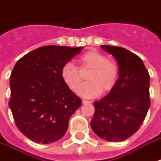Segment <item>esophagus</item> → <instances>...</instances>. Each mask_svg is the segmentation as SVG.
Returning a JSON list of instances; mask_svg holds the SVG:
<instances>
[{
	"label": "esophagus",
	"instance_id": "34e87169",
	"mask_svg": "<svg viewBox=\"0 0 161 161\" xmlns=\"http://www.w3.org/2000/svg\"><path fill=\"white\" fill-rule=\"evenodd\" d=\"M88 103H91L90 101L85 100V99H83V104H88Z\"/></svg>",
	"mask_w": 161,
	"mask_h": 161
}]
</instances>
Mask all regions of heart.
Here are the masks:
<instances>
[{"label": "heart", "instance_id": "obj_1", "mask_svg": "<svg viewBox=\"0 0 161 161\" xmlns=\"http://www.w3.org/2000/svg\"><path fill=\"white\" fill-rule=\"evenodd\" d=\"M79 69L73 63H65L61 76L70 90L77 93L83 81V74L89 71L88 82L81 87L79 93L85 98H93L114 89L119 77V68L115 62L108 60L104 54L96 50H89L78 59Z\"/></svg>", "mask_w": 161, "mask_h": 161}]
</instances>
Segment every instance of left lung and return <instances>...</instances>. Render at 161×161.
I'll list each match as a JSON object with an SVG mask.
<instances>
[{
	"label": "left lung",
	"instance_id": "1",
	"mask_svg": "<svg viewBox=\"0 0 161 161\" xmlns=\"http://www.w3.org/2000/svg\"><path fill=\"white\" fill-rule=\"evenodd\" d=\"M112 54L119 68L116 85L104 98L93 103L91 128L108 141H123L142 125L150 105V74L140 57L120 47L101 45Z\"/></svg>",
	"mask_w": 161,
	"mask_h": 161
}]
</instances>
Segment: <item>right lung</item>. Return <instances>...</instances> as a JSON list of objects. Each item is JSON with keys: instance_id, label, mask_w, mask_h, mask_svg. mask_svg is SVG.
Instances as JSON below:
<instances>
[{"instance_id": "right-lung-1", "label": "right lung", "mask_w": 161, "mask_h": 161, "mask_svg": "<svg viewBox=\"0 0 161 161\" xmlns=\"http://www.w3.org/2000/svg\"><path fill=\"white\" fill-rule=\"evenodd\" d=\"M83 49L44 46L20 58L11 74L9 107L15 124L36 143L60 140L82 99L63 82L61 70Z\"/></svg>"}]
</instances>
